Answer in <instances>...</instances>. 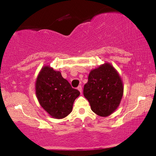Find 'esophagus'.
Returning <instances> with one entry per match:
<instances>
[{
	"label": "esophagus",
	"mask_w": 156,
	"mask_h": 156,
	"mask_svg": "<svg viewBox=\"0 0 156 156\" xmlns=\"http://www.w3.org/2000/svg\"><path fill=\"white\" fill-rule=\"evenodd\" d=\"M77 89L79 91H80V93L82 94V86H79L78 87H77Z\"/></svg>",
	"instance_id": "1"
}]
</instances>
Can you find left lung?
I'll use <instances>...</instances> for the list:
<instances>
[{"label": "left lung", "mask_w": 156, "mask_h": 156, "mask_svg": "<svg viewBox=\"0 0 156 156\" xmlns=\"http://www.w3.org/2000/svg\"><path fill=\"white\" fill-rule=\"evenodd\" d=\"M83 94L95 114L108 116L120 104L123 94V82L114 67L105 63L90 72Z\"/></svg>", "instance_id": "left-lung-1"}]
</instances>
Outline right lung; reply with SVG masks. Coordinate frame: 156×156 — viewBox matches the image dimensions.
Returning a JSON list of instances; mask_svg holds the SVG:
<instances>
[{"label":"right lung","instance_id":"right-lung-1","mask_svg":"<svg viewBox=\"0 0 156 156\" xmlns=\"http://www.w3.org/2000/svg\"><path fill=\"white\" fill-rule=\"evenodd\" d=\"M35 93L40 106L55 119H63L72 111L74 100L80 94L73 89L61 72L44 66L35 83Z\"/></svg>","mask_w":156,"mask_h":156}]
</instances>
